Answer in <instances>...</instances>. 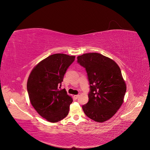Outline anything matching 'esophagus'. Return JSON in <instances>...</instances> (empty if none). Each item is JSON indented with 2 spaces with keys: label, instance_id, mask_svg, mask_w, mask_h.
I'll return each instance as SVG.
<instances>
[{
  "label": "esophagus",
  "instance_id": "1",
  "mask_svg": "<svg viewBox=\"0 0 150 150\" xmlns=\"http://www.w3.org/2000/svg\"><path fill=\"white\" fill-rule=\"evenodd\" d=\"M79 96V94H77V95H74V98H75L76 99H78Z\"/></svg>",
  "mask_w": 150,
  "mask_h": 150
}]
</instances>
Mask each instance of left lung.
<instances>
[{"label":"left lung","instance_id":"1","mask_svg":"<svg viewBox=\"0 0 150 150\" xmlns=\"http://www.w3.org/2000/svg\"><path fill=\"white\" fill-rule=\"evenodd\" d=\"M87 72L89 101L82 106L85 115L96 122L110 119L123 103L126 86L120 67L110 58L96 52L78 56Z\"/></svg>","mask_w":150,"mask_h":150}]
</instances>
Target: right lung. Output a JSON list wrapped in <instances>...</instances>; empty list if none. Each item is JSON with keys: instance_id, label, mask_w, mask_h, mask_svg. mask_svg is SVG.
Wrapping results in <instances>:
<instances>
[{"instance_id": "obj_1", "label": "right lung", "mask_w": 150, "mask_h": 150, "mask_svg": "<svg viewBox=\"0 0 150 150\" xmlns=\"http://www.w3.org/2000/svg\"><path fill=\"white\" fill-rule=\"evenodd\" d=\"M75 56L54 54L40 61L31 71L27 89L30 103L39 115L49 122L66 117L72 99L65 89H59L68 67Z\"/></svg>"}]
</instances>
